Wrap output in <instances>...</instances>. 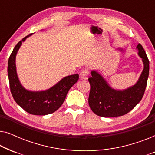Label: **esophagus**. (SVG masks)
<instances>
[{
    "label": "esophagus",
    "instance_id": "obj_1",
    "mask_svg": "<svg viewBox=\"0 0 155 155\" xmlns=\"http://www.w3.org/2000/svg\"><path fill=\"white\" fill-rule=\"evenodd\" d=\"M88 75H89V71L87 69H83L82 71L80 72V76L81 79L83 80H87L88 78Z\"/></svg>",
    "mask_w": 155,
    "mask_h": 155
}]
</instances>
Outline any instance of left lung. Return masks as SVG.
<instances>
[{
    "mask_svg": "<svg viewBox=\"0 0 155 155\" xmlns=\"http://www.w3.org/2000/svg\"><path fill=\"white\" fill-rule=\"evenodd\" d=\"M136 48L143 61L144 68L134 85L119 90L112 88L104 78L96 71H91L88 80L90 92L88 102L90 109L101 117H117L128 114L143 98L149 76V60L140 44Z\"/></svg>",
    "mask_w": 155,
    "mask_h": 155,
    "instance_id": "left-lung-1",
    "label": "left lung"
}]
</instances>
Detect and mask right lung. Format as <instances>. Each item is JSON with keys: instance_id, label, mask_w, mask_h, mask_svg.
I'll return each instance as SVG.
<instances>
[{"instance_id": "right-lung-1", "label": "right lung", "mask_w": 155, "mask_h": 155, "mask_svg": "<svg viewBox=\"0 0 155 155\" xmlns=\"http://www.w3.org/2000/svg\"><path fill=\"white\" fill-rule=\"evenodd\" d=\"M19 41L10 54L8 65V75L10 92L18 104L25 111L33 115L44 116L54 113L64 102L70 89L78 82L79 75L66 76L58 83L44 91H29L23 87L18 79L16 71L15 58L19 48L27 37Z\"/></svg>"}]
</instances>
